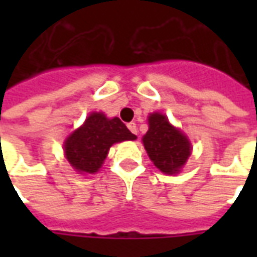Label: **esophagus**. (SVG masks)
I'll return each instance as SVG.
<instances>
[{
    "instance_id": "esophagus-1",
    "label": "esophagus",
    "mask_w": 257,
    "mask_h": 257,
    "mask_svg": "<svg viewBox=\"0 0 257 257\" xmlns=\"http://www.w3.org/2000/svg\"><path fill=\"white\" fill-rule=\"evenodd\" d=\"M128 128H129V131L132 132V134L138 135V126H136V123H135V122H129L128 123Z\"/></svg>"
}]
</instances>
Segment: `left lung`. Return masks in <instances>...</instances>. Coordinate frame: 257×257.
Returning a JSON list of instances; mask_svg holds the SVG:
<instances>
[{"instance_id": "8db88e82", "label": "left lung", "mask_w": 257, "mask_h": 257, "mask_svg": "<svg viewBox=\"0 0 257 257\" xmlns=\"http://www.w3.org/2000/svg\"><path fill=\"white\" fill-rule=\"evenodd\" d=\"M143 143L154 165L168 175L178 173L191 153L189 139L158 112L149 117V131L143 136Z\"/></svg>"}]
</instances>
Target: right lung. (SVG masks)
Returning a JSON list of instances; mask_svg holds the SVG:
<instances>
[{
	"mask_svg": "<svg viewBox=\"0 0 257 257\" xmlns=\"http://www.w3.org/2000/svg\"><path fill=\"white\" fill-rule=\"evenodd\" d=\"M135 139L136 136L119 118L108 119L101 112H93L81 128L68 136L64 153L74 169L81 173H95L114 143Z\"/></svg>",
	"mask_w": 257,
	"mask_h": 257,
	"instance_id": "1",
	"label": "right lung"
}]
</instances>
